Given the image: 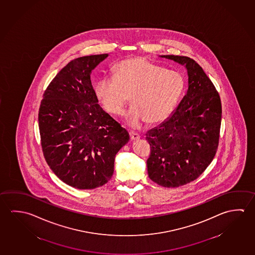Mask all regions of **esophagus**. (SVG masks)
Segmentation results:
<instances>
[{"instance_id": "1", "label": "esophagus", "mask_w": 255, "mask_h": 255, "mask_svg": "<svg viewBox=\"0 0 255 255\" xmlns=\"http://www.w3.org/2000/svg\"><path fill=\"white\" fill-rule=\"evenodd\" d=\"M129 136H130V138L132 139V140H138L140 138V136L138 135L137 132H133V131H130L129 132Z\"/></svg>"}]
</instances>
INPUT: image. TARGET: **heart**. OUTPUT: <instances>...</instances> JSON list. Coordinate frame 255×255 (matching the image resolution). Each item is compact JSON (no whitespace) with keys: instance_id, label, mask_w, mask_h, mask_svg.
<instances>
[{"instance_id":"heart-1","label":"heart","mask_w":255,"mask_h":255,"mask_svg":"<svg viewBox=\"0 0 255 255\" xmlns=\"http://www.w3.org/2000/svg\"><path fill=\"white\" fill-rule=\"evenodd\" d=\"M185 80L180 73L141 57L122 60L114 75L105 76L95 84L97 99L109 113L121 116L129 101L133 105L126 113V122L138 127L142 122L156 125L171 116L182 96Z\"/></svg>"}]
</instances>
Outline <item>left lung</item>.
I'll use <instances>...</instances> for the list:
<instances>
[{
  "instance_id": "left-lung-1",
  "label": "left lung",
  "mask_w": 255,
  "mask_h": 255,
  "mask_svg": "<svg viewBox=\"0 0 255 255\" xmlns=\"http://www.w3.org/2000/svg\"><path fill=\"white\" fill-rule=\"evenodd\" d=\"M160 57L185 67L188 87L171 116L146 133L151 147L147 173L160 186L177 188L197 179L214 158L221 129V99L194 59L174 55Z\"/></svg>"
}]
</instances>
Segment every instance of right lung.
Returning a JSON list of instances; mask_svg holds the SVG:
<instances>
[{
	"label": "right lung",
	"instance_id": "obj_1",
	"mask_svg": "<svg viewBox=\"0 0 255 255\" xmlns=\"http://www.w3.org/2000/svg\"><path fill=\"white\" fill-rule=\"evenodd\" d=\"M109 54L72 60L43 94L38 115L42 152L63 182L78 189L107 183L129 133L98 104L91 75Z\"/></svg>",
	"mask_w": 255,
	"mask_h": 255
}]
</instances>
